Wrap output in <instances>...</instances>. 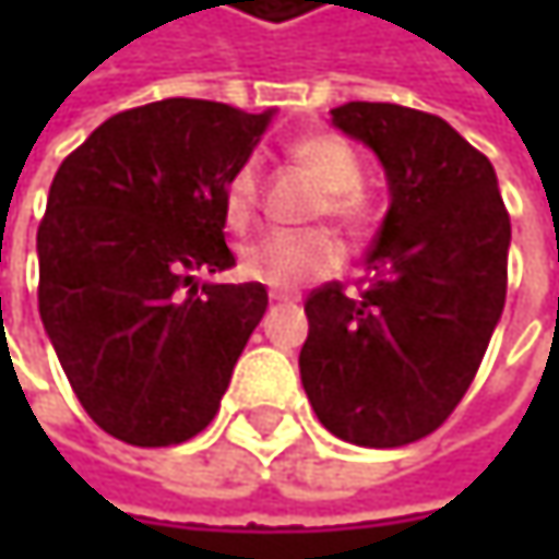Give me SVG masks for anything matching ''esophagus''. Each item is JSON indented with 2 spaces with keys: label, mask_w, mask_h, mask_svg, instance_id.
I'll list each match as a JSON object with an SVG mask.
<instances>
[{
  "label": "esophagus",
  "mask_w": 559,
  "mask_h": 559,
  "mask_svg": "<svg viewBox=\"0 0 559 559\" xmlns=\"http://www.w3.org/2000/svg\"><path fill=\"white\" fill-rule=\"evenodd\" d=\"M294 300V294H287V290H272V304H290Z\"/></svg>",
  "instance_id": "obj_1"
}]
</instances>
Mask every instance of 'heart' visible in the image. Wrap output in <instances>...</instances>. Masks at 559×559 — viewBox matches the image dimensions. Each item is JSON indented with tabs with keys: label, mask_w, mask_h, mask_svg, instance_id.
<instances>
[{
	"label": "heart",
	"mask_w": 559,
	"mask_h": 559,
	"mask_svg": "<svg viewBox=\"0 0 559 559\" xmlns=\"http://www.w3.org/2000/svg\"><path fill=\"white\" fill-rule=\"evenodd\" d=\"M290 158L320 180L323 197L317 203L320 216H333L340 226L362 233L372 223V206L362 193V162L356 148L333 135L313 132L290 145ZM226 219L233 226H249L262 200V170L255 158L239 162L226 177ZM343 262V246L330 229L307 233H269L242 249V275L269 287H297L307 281L336 272Z\"/></svg>",
	"instance_id": "obj_1"
}]
</instances>
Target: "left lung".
<instances>
[{
    "label": "left lung",
    "mask_w": 559,
    "mask_h": 559,
    "mask_svg": "<svg viewBox=\"0 0 559 559\" xmlns=\"http://www.w3.org/2000/svg\"><path fill=\"white\" fill-rule=\"evenodd\" d=\"M333 126L379 155L391 206L359 294H307L300 382L330 433L389 450L433 433L473 385L502 317L511 219L492 162L440 116L343 103Z\"/></svg>",
    "instance_id": "1"
}]
</instances>
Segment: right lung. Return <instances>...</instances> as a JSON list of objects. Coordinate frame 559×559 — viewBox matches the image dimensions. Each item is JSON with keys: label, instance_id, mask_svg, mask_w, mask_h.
Segmentation results:
<instances>
[{"label": "right lung", "instance_id": "1", "mask_svg": "<svg viewBox=\"0 0 559 559\" xmlns=\"http://www.w3.org/2000/svg\"><path fill=\"white\" fill-rule=\"evenodd\" d=\"M269 116L162 99L116 112L57 168L38 310L76 401L122 443L197 437L269 307L259 281H193L236 265L223 190Z\"/></svg>", "mask_w": 559, "mask_h": 559}]
</instances>
